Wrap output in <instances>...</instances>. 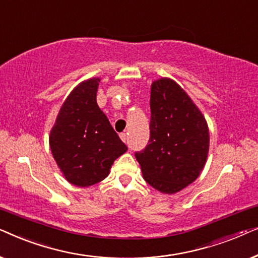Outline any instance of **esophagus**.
Instances as JSON below:
<instances>
[{
  "instance_id": "34e87169",
  "label": "esophagus",
  "mask_w": 258,
  "mask_h": 258,
  "mask_svg": "<svg viewBox=\"0 0 258 258\" xmlns=\"http://www.w3.org/2000/svg\"><path fill=\"white\" fill-rule=\"evenodd\" d=\"M119 137H121V140L123 141V142H126V135L124 133H122V134H119Z\"/></svg>"
}]
</instances>
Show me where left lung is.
<instances>
[{
	"instance_id": "obj_1",
	"label": "left lung",
	"mask_w": 258,
	"mask_h": 258,
	"mask_svg": "<svg viewBox=\"0 0 258 258\" xmlns=\"http://www.w3.org/2000/svg\"><path fill=\"white\" fill-rule=\"evenodd\" d=\"M150 140L136 153L143 178L162 194H176L195 181L209 154V128L200 108L174 80L150 88Z\"/></svg>"
}]
</instances>
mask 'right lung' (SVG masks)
<instances>
[{
  "mask_svg": "<svg viewBox=\"0 0 258 258\" xmlns=\"http://www.w3.org/2000/svg\"><path fill=\"white\" fill-rule=\"evenodd\" d=\"M100 77L77 84L63 102L49 134L52 157L64 178L76 186L103 181L126 146L98 107Z\"/></svg>",
  "mask_w": 258,
  "mask_h": 258,
  "instance_id": "1",
  "label": "right lung"
}]
</instances>
